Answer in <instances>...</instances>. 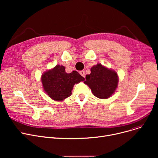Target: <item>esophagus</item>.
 <instances>
[{"label":"esophagus","instance_id":"1","mask_svg":"<svg viewBox=\"0 0 158 158\" xmlns=\"http://www.w3.org/2000/svg\"><path fill=\"white\" fill-rule=\"evenodd\" d=\"M79 73H80V74L81 75V76H82V77H85V71L82 70V71H81Z\"/></svg>","mask_w":158,"mask_h":158}]
</instances>
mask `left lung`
<instances>
[{"mask_svg":"<svg viewBox=\"0 0 158 158\" xmlns=\"http://www.w3.org/2000/svg\"><path fill=\"white\" fill-rule=\"evenodd\" d=\"M84 82L92 89L93 94L99 98L111 96L117 87L118 78L117 72L97 64L91 69V73L86 76Z\"/></svg>","mask_w":158,"mask_h":158,"instance_id":"8db88e82","label":"left lung"}]
</instances>
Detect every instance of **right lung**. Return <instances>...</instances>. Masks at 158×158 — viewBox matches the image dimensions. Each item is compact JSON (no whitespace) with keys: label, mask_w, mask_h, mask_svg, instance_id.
<instances>
[{"label":"right lung","mask_w":158,"mask_h":158,"mask_svg":"<svg viewBox=\"0 0 158 158\" xmlns=\"http://www.w3.org/2000/svg\"><path fill=\"white\" fill-rule=\"evenodd\" d=\"M84 80L85 78L77 71L67 73L64 66L59 64L41 76V82L45 92L56 101H61L70 96L73 85Z\"/></svg>","instance_id":"obj_1"}]
</instances>
